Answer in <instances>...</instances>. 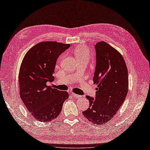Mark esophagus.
<instances>
[{"label": "esophagus", "instance_id": "obj_1", "mask_svg": "<svg viewBox=\"0 0 150 150\" xmlns=\"http://www.w3.org/2000/svg\"><path fill=\"white\" fill-rule=\"evenodd\" d=\"M71 96H73V97L76 98H81V96L79 95H76V94H75V93H71Z\"/></svg>", "mask_w": 150, "mask_h": 150}]
</instances>
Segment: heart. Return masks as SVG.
<instances>
[{
    "instance_id": "obj_1",
    "label": "heart",
    "mask_w": 150,
    "mask_h": 150,
    "mask_svg": "<svg viewBox=\"0 0 150 150\" xmlns=\"http://www.w3.org/2000/svg\"><path fill=\"white\" fill-rule=\"evenodd\" d=\"M74 54L78 61L88 60L90 56L89 50L86 47L83 46H79L76 47L74 50Z\"/></svg>"
}]
</instances>
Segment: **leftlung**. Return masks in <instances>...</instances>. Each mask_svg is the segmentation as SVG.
<instances>
[{
  "instance_id": "8db88e82",
  "label": "left lung",
  "mask_w": 150,
  "mask_h": 150,
  "mask_svg": "<svg viewBox=\"0 0 150 150\" xmlns=\"http://www.w3.org/2000/svg\"><path fill=\"white\" fill-rule=\"evenodd\" d=\"M96 64L93 76L98 85L95 98L89 96L90 108L82 112L91 122L96 125L109 122L117 113L129 90L128 70L121 54L104 41L96 43Z\"/></svg>"
}]
</instances>
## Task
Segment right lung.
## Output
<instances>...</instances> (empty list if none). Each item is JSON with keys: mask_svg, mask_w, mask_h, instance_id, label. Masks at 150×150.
<instances>
[{"mask_svg": "<svg viewBox=\"0 0 150 150\" xmlns=\"http://www.w3.org/2000/svg\"><path fill=\"white\" fill-rule=\"evenodd\" d=\"M70 46L56 41L41 42L31 47L22 60L18 75L20 98L33 117L39 121L46 122L57 118L69 98L67 92L47 83L54 80L57 58Z\"/></svg>", "mask_w": 150, "mask_h": 150, "instance_id": "add662e5", "label": "right lung"}]
</instances>
